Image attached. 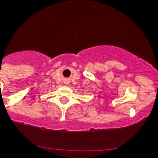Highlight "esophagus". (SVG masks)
I'll return each instance as SVG.
<instances>
[{"mask_svg":"<svg viewBox=\"0 0 158 158\" xmlns=\"http://www.w3.org/2000/svg\"><path fill=\"white\" fill-rule=\"evenodd\" d=\"M65 83H66V84H68V81H65Z\"/></svg>","mask_w":158,"mask_h":158,"instance_id":"obj_1","label":"esophagus"}]
</instances>
